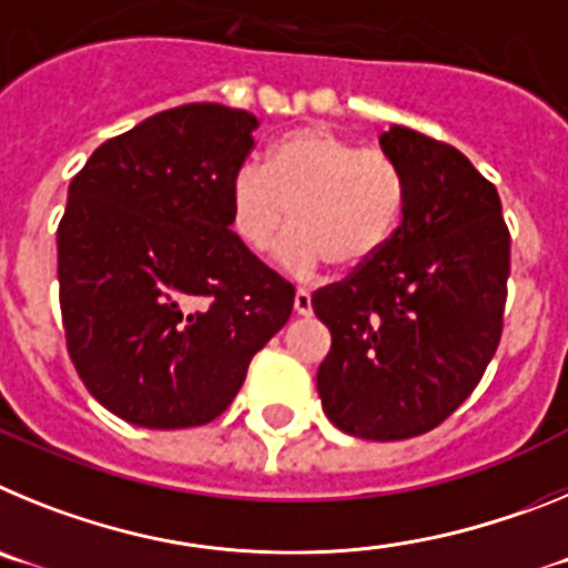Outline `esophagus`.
<instances>
[{
	"label": "esophagus",
	"instance_id": "34e87169",
	"mask_svg": "<svg viewBox=\"0 0 568 568\" xmlns=\"http://www.w3.org/2000/svg\"><path fill=\"white\" fill-rule=\"evenodd\" d=\"M293 310L298 315H310V313H313V298H310L307 290H298V293H295Z\"/></svg>",
	"mask_w": 568,
	"mask_h": 568
}]
</instances>
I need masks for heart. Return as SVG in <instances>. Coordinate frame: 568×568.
I'll return each mask as SVG.
<instances>
[{
  "label": "heart",
  "mask_w": 568,
  "mask_h": 568,
  "mask_svg": "<svg viewBox=\"0 0 568 568\" xmlns=\"http://www.w3.org/2000/svg\"><path fill=\"white\" fill-rule=\"evenodd\" d=\"M230 224L250 250H267L295 275L324 264L358 270L386 247L404 215V175L389 155L358 150L327 128H295L258 164H241L227 187Z\"/></svg>",
  "instance_id": "obj_1"
}]
</instances>
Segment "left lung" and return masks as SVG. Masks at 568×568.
<instances>
[{
	"mask_svg": "<svg viewBox=\"0 0 568 568\" xmlns=\"http://www.w3.org/2000/svg\"><path fill=\"white\" fill-rule=\"evenodd\" d=\"M378 142L404 175V215L375 258L313 295L333 335L315 384L341 433L404 440L449 418L498 349L509 230L495 184L453 144L400 124Z\"/></svg>",
	"mask_w": 568,
	"mask_h": 568,
	"instance_id": "obj_1",
	"label": "left lung"
}]
</instances>
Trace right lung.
Instances as JSON below:
<instances>
[{
  "label": "right lung",
  "mask_w": 568,
  "mask_h": 568,
  "mask_svg": "<svg viewBox=\"0 0 568 568\" xmlns=\"http://www.w3.org/2000/svg\"><path fill=\"white\" fill-rule=\"evenodd\" d=\"M258 119L162 110L104 142L59 224L64 338L90 395L144 429L202 426L293 313L295 290L230 230L227 187Z\"/></svg>",
  "instance_id": "add662e5"
}]
</instances>
